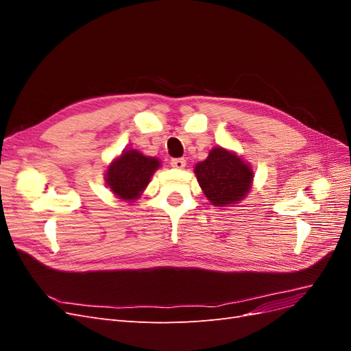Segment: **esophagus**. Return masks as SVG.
<instances>
[{"label":"esophagus","instance_id":"obj_1","mask_svg":"<svg viewBox=\"0 0 351 351\" xmlns=\"http://www.w3.org/2000/svg\"><path fill=\"white\" fill-rule=\"evenodd\" d=\"M171 167L177 168V169H182L186 167V159L184 158H174L171 159Z\"/></svg>","mask_w":351,"mask_h":351}]
</instances>
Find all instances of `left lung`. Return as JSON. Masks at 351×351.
<instances>
[{
	"label": "left lung",
	"mask_w": 351,
	"mask_h": 351,
	"mask_svg": "<svg viewBox=\"0 0 351 351\" xmlns=\"http://www.w3.org/2000/svg\"><path fill=\"white\" fill-rule=\"evenodd\" d=\"M195 174L205 196L215 206H230L243 200L253 182L250 165L224 147L210 149L205 161L196 164Z\"/></svg>",
	"instance_id": "1"
}]
</instances>
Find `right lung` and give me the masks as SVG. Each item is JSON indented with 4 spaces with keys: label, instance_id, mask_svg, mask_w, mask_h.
<instances>
[{
    "label": "right lung",
    "instance_id": "1",
    "mask_svg": "<svg viewBox=\"0 0 351 351\" xmlns=\"http://www.w3.org/2000/svg\"><path fill=\"white\" fill-rule=\"evenodd\" d=\"M159 167L161 162L156 158L145 156L136 149L123 151L110 164L105 182L115 196L123 200H134L141 197Z\"/></svg>",
    "mask_w": 351,
    "mask_h": 351
}]
</instances>
